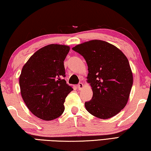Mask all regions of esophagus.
I'll return each mask as SVG.
<instances>
[{"instance_id": "1", "label": "esophagus", "mask_w": 151, "mask_h": 151, "mask_svg": "<svg viewBox=\"0 0 151 151\" xmlns=\"http://www.w3.org/2000/svg\"><path fill=\"white\" fill-rule=\"evenodd\" d=\"M83 87V84L81 82H80L78 83V90H81V88H82Z\"/></svg>"}]
</instances>
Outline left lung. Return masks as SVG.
Segmentation results:
<instances>
[{
  "instance_id": "obj_1",
  "label": "left lung",
  "mask_w": 151,
  "mask_h": 151,
  "mask_svg": "<svg viewBox=\"0 0 151 151\" xmlns=\"http://www.w3.org/2000/svg\"><path fill=\"white\" fill-rule=\"evenodd\" d=\"M72 49L88 64L93 96L85 102L86 110L102 119L116 115L127 105L133 83L127 57L116 47L101 40L85 42Z\"/></svg>"
}]
</instances>
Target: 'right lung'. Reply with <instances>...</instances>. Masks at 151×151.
I'll return each instance as SVG.
<instances>
[{
	"instance_id": "add662e5",
	"label": "right lung",
	"mask_w": 151,
	"mask_h": 151,
	"mask_svg": "<svg viewBox=\"0 0 151 151\" xmlns=\"http://www.w3.org/2000/svg\"><path fill=\"white\" fill-rule=\"evenodd\" d=\"M70 47L51 44L39 49L22 69L21 93L29 110L37 117L51 120L62 114L65 98L73 90L64 80L63 61Z\"/></svg>"
}]
</instances>
